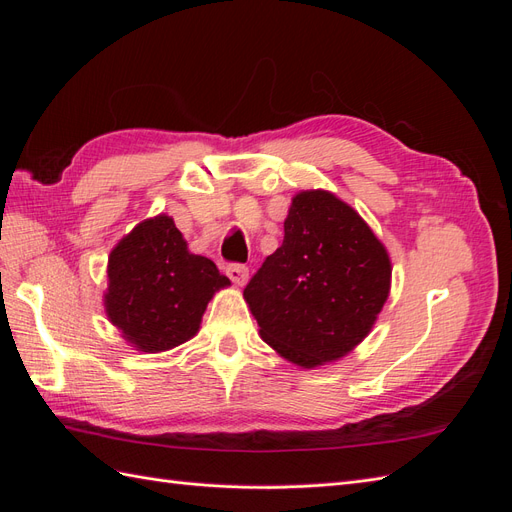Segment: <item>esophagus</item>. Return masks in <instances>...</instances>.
<instances>
[{"label": "esophagus", "instance_id": "1", "mask_svg": "<svg viewBox=\"0 0 512 512\" xmlns=\"http://www.w3.org/2000/svg\"><path fill=\"white\" fill-rule=\"evenodd\" d=\"M226 275L237 286H243L247 282V275H250V269H247L245 265H239V262H232V265L226 267Z\"/></svg>", "mask_w": 512, "mask_h": 512}]
</instances>
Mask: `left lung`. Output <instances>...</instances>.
Returning <instances> with one entry per match:
<instances>
[{
    "mask_svg": "<svg viewBox=\"0 0 512 512\" xmlns=\"http://www.w3.org/2000/svg\"><path fill=\"white\" fill-rule=\"evenodd\" d=\"M391 260L361 215L329 192L292 198L282 247L243 294L260 337L284 359L316 367L348 354L389 297Z\"/></svg>",
    "mask_w": 512,
    "mask_h": 512,
    "instance_id": "1",
    "label": "left lung"
}]
</instances>
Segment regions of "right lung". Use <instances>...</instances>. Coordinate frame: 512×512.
Instances as JSON below:
<instances>
[{
  "instance_id": "add662e5",
  "label": "right lung",
  "mask_w": 512,
  "mask_h": 512,
  "mask_svg": "<svg viewBox=\"0 0 512 512\" xmlns=\"http://www.w3.org/2000/svg\"><path fill=\"white\" fill-rule=\"evenodd\" d=\"M230 280L188 252L173 218L138 224L108 258L106 314L134 348L170 350L196 335L207 303Z\"/></svg>"
}]
</instances>
